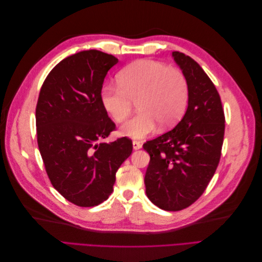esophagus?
<instances>
[{"mask_svg":"<svg viewBox=\"0 0 262 262\" xmlns=\"http://www.w3.org/2000/svg\"><path fill=\"white\" fill-rule=\"evenodd\" d=\"M132 146H133V149H140L142 147V144L140 143V142H138V141H133L132 142Z\"/></svg>","mask_w":262,"mask_h":262,"instance_id":"34e87169","label":"esophagus"}]
</instances>
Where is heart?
<instances>
[{
	"label": "heart",
	"instance_id": "1",
	"mask_svg": "<svg viewBox=\"0 0 262 262\" xmlns=\"http://www.w3.org/2000/svg\"><path fill=\"white\" fill-rule=\"evenodd\" d=\"M118 86L107 84L100 91L102 107L116 122L130 116L133 104L138 115L122 128L123 136L145 138L155 131L175 125L188 105L189 86L185 74L177 68L153 60H139L117 75Z\"/></svg>",
	"mask_w": 262,
	"mask_h": 262
}]
</instances>
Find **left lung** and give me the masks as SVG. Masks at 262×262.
Segmentation results:
<instances>
[{"mask_svg":"<svg viewBox=\"0 0 262 262\" xmlns=\"http://www.w3.org/2000/svg\"><path fill=\"white\" fill-rule=\"evenodd\" d=\"M185 74L187 112L172 130L146 141L149 154L144 184L146 195L165 211H180L194 203L207 189L220 163L225 116L217 90L198 63L172 52Z\"/></svg>","mask_w":262,"mask_h":262,"instance_id":"8db88e82","label":"left lung"}]
</instances>
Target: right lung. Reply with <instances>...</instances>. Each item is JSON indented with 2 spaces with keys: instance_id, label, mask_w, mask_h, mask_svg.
I'll return each mask as SVG.
<instances>
[{
  "instance_id": "add662e5",
  "label": "right lung",
  "mask_w": 262,
  "mask_h": 262,
  "mask_svg": "<svg viewBox=\"0 0 262 262\" xmlns=\"http://www.w3.org/2000/svg\"><path fill=\"white\" fill-rule=\"evenodd\" d=\"M118 63L98 50L63 59L46 77L36 107L38 147L52 186L90 208L108 199L116 172L132 153L126 137L104 143L116 124L100 100L105 76Z\"/></svg>"
}]
</instances>
